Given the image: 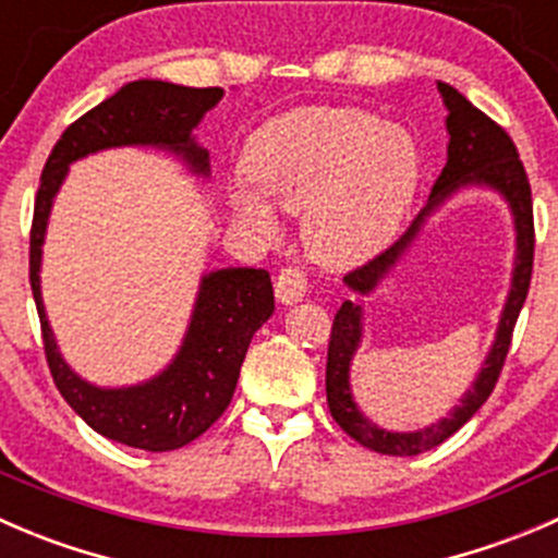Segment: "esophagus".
<instances>
[{"mask_svg":"<svg viewBox=\"0 0 558 558\" xmlns=\"http://www.w3.org/2000/svg\"><path fill=\"white\" fill-rule=\"evenodd\" d=\"M307 294V275L296 267L280 269L278 280H275V296H278L283 305H294L302 296Z\"/></svg>","mask_w":558,"mask_h":558,"instance_id":"1","label":"esophagus"}]
</instances>
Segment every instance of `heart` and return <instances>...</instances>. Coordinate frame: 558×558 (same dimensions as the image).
<instances>
[{
    "label": "heart",
    "mask_w": 558,
    "mask_h": 558,
    "mask_svg": "<svg viewBox=\"0 0 558 558\" xmlns=\"http://www.w3.org/2000/svg\"><path fill=\"white\" fill-rule=\"evenodd\" d=\"M245 182H231L236 220L275 240L272 204L305 213L307 251L327 267H356L398 234L420 182V144L365 108L307 106L269 119L247 147Z\"/></svg>",
    "instance_id": "b5f03b06"
}]
</instances>
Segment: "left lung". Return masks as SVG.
Wrapping results in <instances>:
<instances>
[{
  "instance_id": "8db88e82",
  "label": "left lung",
  "mask_w": 558,
  "mask_h": 558,
  "mask_svg": "<svg viewBox=\"0 0 558 558\" xmlns=\"http://www.w3.org/2000/svg\"><path fill=\"white\" fill-rule=\"evenodd\" d=\"M439 95L447 108V163L430 191L425 209L414 218V223L405 229V234L395 242L392 247L367 262L365 267L354 269L343 278L354 294L369 295L380 284V280L397 266L400 257L408 252L416 235L422 233L429 215L445 201L460 192L463 186H488L499 192L508 202L517 226V264L513 265L511 294L502 308L497 338L492 344L489 356L484 361L478 378L473 387L464 393L462 403L439 424H432L428 429L420 432H387L371 424L355 405L350 392V360L361 342V322L364 308L359 296L345 300L340 311L335 313L332 338H329L327 351V403L329 414L335 423L345 430L354 441H360L367 450H376L381 456H420L425 450H434L441 441L450 439L456 430L472 420L480 411V405L490 398L496 381H499L501 365L510 351L512 329H515L518 313L529 294V280H532V262H534V215H532V187L529 177L523 171L518 149L510 135L499 128L490 117H485L477 106L466 100L456 86L439 81Z\"/></svg>"
}]
</instances>
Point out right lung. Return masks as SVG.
I'll return each mask as SVG.
<instances>
[{"mask_svg":"<svg viewBox=\"0 0 558 558\" xmlns=\"http://www.w3.org/2000/svg\"><path fill=\"white\" fill-rule=\"evenodd\" d=\"M223 97L220 86L193 89L169 81L138 78L75 119L48 155L35 198L29 236V283L40 316L43 345L51 376L70 409L106 439L147 452L191 445L231 403L242 360L256 329L272 316L275 296L267 269L226 267L198 283L191 324L174 360L147 381L97 387L64 362L48 324L40 291L43 242L53 198L70 163L117 147H155L177 155L187 171L209 177V153L193 130Z\"/></svg>","mask_w":558,"mask_h":558,"instance_id":"1","label":"right lung"}]
</instances>
